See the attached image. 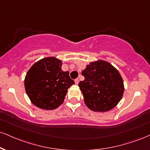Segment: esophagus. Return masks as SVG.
Segmentation results:
<instances>
[{"mask_svg":"<svg viewBox=\"0 0 150 150\" xmlns=\"http://www.w3.org/2000/svg\"><path fill=\"white\" fill-rule=\"evenodd\" d=\"M75 84H78L79 79H75Z\"/></svg>","mask_w":150,"mask_h":150,"instance_id":"34e87169","label":"esophagus"}]
</instances>
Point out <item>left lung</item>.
<instances>
[{
  "instance_id": "left-lung-1",
  "label": "left lung",
  "mask_w": 150,
  "mask_h": 150,
  "mask_svg": "<svg viewBox=\"0 0 150 150\" xmlns=\"http://www.w3.org/2000/svg\"><path fill=\"white\" fill-rule=\"evenodd\" d=\"M84 80L79 83L84 103L94 112L114 108L123 96L124 82L120 73L105 61L91 62L82 72Z\"/></svg>"
}]
</instances>
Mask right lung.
Masks as SVG:
<instances>
[{
    "label": "right lung",
    "instance_id": "right-lung-1",
    "mask_svg": "<svg viewBox=\"0 0 150 150\" xmlns=\"http://www.w3.org/2000/svg\"><path fill=\"white\" fill-rule=\"evenodd\" d=\"M62 61L47 57L35 62L24 80L26 92L32 103L43 110H54L64 103L65 96L75 82L69 72L61 70Z\"/></svg>",
    "mask_w": 150,
    "mask_h": 150
}]
</instances>
